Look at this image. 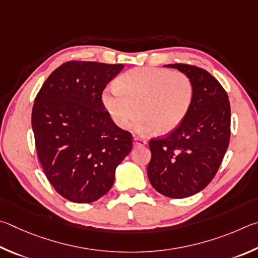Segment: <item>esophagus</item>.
Returning a JSON list of instances; mask_svg holds the SVG:
<instances>
[{"label":"esophagus","instance_id":"34e87169","mask_svg":"<svg viewBox=\"0 0 258 258\" xmlns=\"http://www.w3.org/2000/svg\"><path fill=\"white\" fill-rule=\"evenodd\" d=\"M147 144L146 139H144L142 137H138V136H135L134 137V145L138 147V146H145Z\"/></svg>","mask_w":258,"mask_h":258}]
</instances>
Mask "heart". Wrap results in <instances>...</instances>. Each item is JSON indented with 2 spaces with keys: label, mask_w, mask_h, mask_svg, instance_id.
<instances>
[{
  "label": "heart",
  "mask_w": 258,
  "mask_h": 258,
  "mask_svg": "<svg viewBox=\"0 0 258 258\" xmlns=\"http://www.w3.org/2000/svg\"><path fill=\"white\" fill-rule=\"evenodd\" d=\"M192 101L190 77L164 68L130 69L114 80V89L102 93L103 106L119 128H128L138 114V130L153 129L157 135L177 129L190 111Z\"/></svg>",
  "instance_id": "1"
}]
</instances>
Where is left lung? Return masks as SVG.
<instances>
[{"instance_id":"1","label":"left lung","mask_w":258,"mask_h":258,"mask_svg":"<svg viewBox=\"0 0 258 258\" xmlns=\"http://www.w3.org/2000/svg\"><path fill=\"white\" fill-rule=\"evenodd\" d=\"M166 67L190 77L194 101L177 129L151 139L147 175L162 195L184 198L203 190L218 172L230 142L231 111L227 92L210 72L183 63Z\"/></svg>"}]
</instances>
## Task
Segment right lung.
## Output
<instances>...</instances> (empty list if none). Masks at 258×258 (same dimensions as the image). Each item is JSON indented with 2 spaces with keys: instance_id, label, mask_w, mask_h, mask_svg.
<instances>
[{
  "instance_id": "obj_1",
  "label": "right lung",
  "mask_w": 258,
  "mask_h": 258,
  "mask_svg": "<svg viewBox=\"0 0 258 258\" xmlns=\"http://www.w3.org/2000/svg\"><path fill=\"white\" fill-rule=\"evenodd\" d=\"M123 64L68 61L39 89L31 112L37 157L48 182L66 200L86 204L114 182L133 148V135L112 121L102 104L106 85Z\"/></svg>"
}]
</instances>
